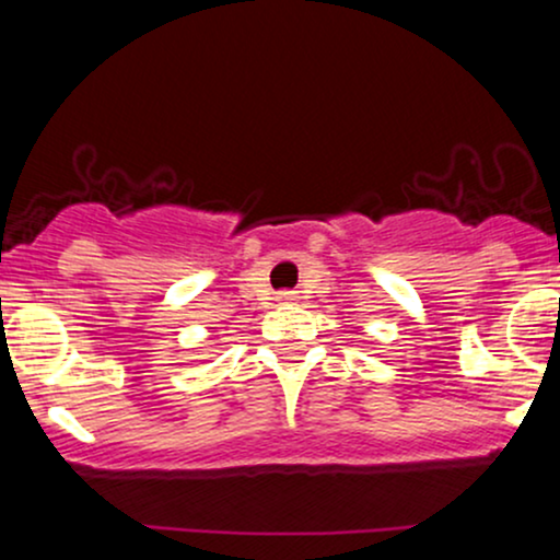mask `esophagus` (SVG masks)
I'll return each instance as SVG.
<instances>
[{"mask_svg":"<svg viewBox=\"0 0 560 560\" xmlns=\"http://www.w3.org/2000/svg\"><path fill=\"white\" fill-rule=\"evenodd\" d=\"M279 300H284V302H287V300H292V292H281V294H279Z\"/></svg>","mask_w":560,"mask_h":560,"instance_id":"1","label":"esophagus"}]
</instances>
